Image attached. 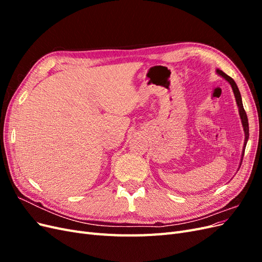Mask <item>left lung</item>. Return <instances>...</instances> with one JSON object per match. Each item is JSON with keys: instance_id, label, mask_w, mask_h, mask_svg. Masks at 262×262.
Returning a JSON list of instances; mask_svg holds the SVG:
<instances>
[{"instance_id": "1", "label": "left lung", "mask_w": 262, "mask_h": 262, "mask_svg": "<svg viewBox=\"0 0 262 262\" xmlns=\"http://www.w3.org/2000/svg\"><path fill=\"white\" fill-rule=\"evenodd\" d=\"M216 73L224 78L225 81H227L229 83V85L232 86V90H233V93H234V96H235V99H236V104H237V107H238V114H239V117H241V120H242V124H243V129H244V133H245V142H244V147H243V153H242V160H241V164H239V167L242 165V161H243V157H244V152H245V148H246V144H247L248 142V139H249V125H248V118H247V115H246V112L244 109V106H243V100H242V95H241V92L238 90V87H237L235 81L233 80V78L231 76H228L227 74H225L223 71L221 70H216ZM238 167V169H239Z\"/></svg>"}]
</instances>
